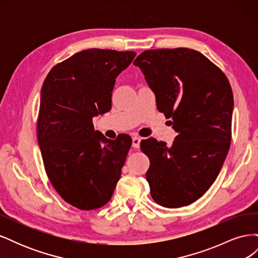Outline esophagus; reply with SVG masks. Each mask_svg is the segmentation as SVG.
I'll list each match as a JSON object with an SVG mask.
<instances>
[{"instance_id": "esophagus-1", "label": "esophagus", "mask_w": 258, "mask_h": 258, "mask_svg": "<svg viewBox=\"0 0 258 258\" xmlns=\"http://www.w3.org/2000/svg\"><path fill=\"white\" fill-rule=\"evenodd\" d=\"M140 142H141V139L139 137H134L132 138V147L139 148L140 147Z\"/></svg>"}]
</instances>
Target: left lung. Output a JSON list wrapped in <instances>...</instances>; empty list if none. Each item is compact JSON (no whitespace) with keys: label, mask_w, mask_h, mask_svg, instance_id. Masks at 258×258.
Instances as JSON below:
<instances>
[{"label":"left lung","mask_w":258,"mask_h":258,"mask_svg":"<svg viewBox=\"0 0 258 258\" xmlns=\"http://www.w3.org/2000/svg\"><path fill=\"white\" fill-rule=\"evenodd\" d=\"M134 64L177 132L170 146L155 139L141 142L150 159L151 196L166 208L188 206L214 183L229 151L231 86L220 68L189 48L145 50Z\"/></svg>","instance_id":"8db88e82"}]
</instances>
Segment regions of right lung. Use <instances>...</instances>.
I'll list each match as a JSON object with an SVG mask.
<instances>
[{
  "label": "right lung",
  "instance_id": "add662e5",
  "mask_svg": "<svg viewBox=\"0 0 258 258\" xmlns=\"http://www.w3.org/2000/svg\"><path fill=\"white\" fill-rule=\"evenodd\" d=\"M136 54L86 49L54 66L44 81L36 121L44 168L54 190L80 210L106 205L120 177L132 140L106 139L92 118L111 110L116 77Z\"/></svg>",
  "mask_w": 258,
  "mask_h": 258
}]
</instances>
